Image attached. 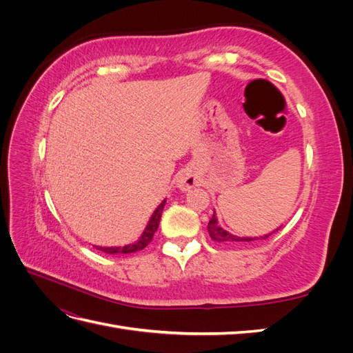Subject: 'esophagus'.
Segmentation results:
<instances>
[{
  "label": "esophagus",
  "instance_id": "34e87169",
  "mask_svg": "<svg viewBox=\"0 0 353 353\" xmlns=\"http://www.w3.org/2000/svg\"><path fill=\"white\" fill-rule=\"evenodd\" d=\"M176 187L181 191H188L190 188H193L194 185L199 184V176L191 169H183L181 172L176 175V181H175Z\"/></svg>",
  "mask_w": 353,
  "mask_h": 353
}]
</instances>
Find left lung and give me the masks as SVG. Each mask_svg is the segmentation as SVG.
Instances as JSON below:
<instances>
[{"instance_id": "obj_1", "label": "left lung", "mask_w": 353, "mask_h": 353, "mask_svg": "<svg viewBox=\"0 0 353 353\" xmlns=\"http://www.w3.org/2000/svg\"><path fill=\"white\" fill-rule=\"evenodd\" d=\"M280 227L276 228L275 231H279ZM208 231H209V236L212 240H215L218 243H237V241H253V240H262V239H268L272 232L270 234H265V236H261V237H239V236H234V234L228 232L227 230H223L219 222H218V218H216V213L213 212V216L210 218L209 223H208Z\"/></svg>"}]
</instances>
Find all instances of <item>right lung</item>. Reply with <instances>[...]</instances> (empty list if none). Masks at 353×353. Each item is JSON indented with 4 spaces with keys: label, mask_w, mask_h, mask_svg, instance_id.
Masks as SVG:
<instances>
[{
    "label": "right lung",
    "mask_w": 353,
    "mask_h": 353,
    "mask_svg": "<svg viewBox=\"0 0 353 353\" xmlns=\"http://www.w3.org/2000/svg\"><path fill=\"white\" fill-rule=\"evenodd\" d=\"M165 203H166V199L162 200V203H160V205L156 208V210L153 212V215L150 216V219H148V222H147V227L144 228L141 236L138 237V240H135L130 244H125V245H112V248H104V245H94V248L97 250L108 253V254H130V253H135V252L143 250L145 245L152 241L154 232L159 228V222H160V218H162Z\"/></svg>",
    "instance_id": "1"
}]
</instances>
